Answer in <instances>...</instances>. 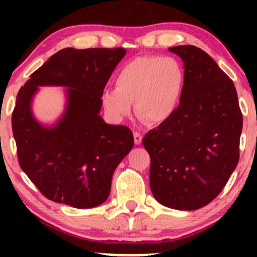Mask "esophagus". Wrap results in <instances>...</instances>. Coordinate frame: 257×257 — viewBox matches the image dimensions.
Instances as JSON below:
<instances>
[{
	"mask_svg": "<svg viewBox=\"0 0 257 257\" xmlns=\"http://www.w3.org/2000/svg\"><path fill=\"white\" fill-rule=\"evenodd\" d=\"M134 141L137 145H139V144H141V141H143V134L139 132H134Z\"/></svg>",
	"mask_w": 257,
	"mask_h": 257,
	"instance_id": "esophagus-1",
	"label": "esophagus"
}]
</instances>
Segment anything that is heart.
I'll return each mask as SVG.
<instances>
[{
    "label": "heart",
    "instance_id": "1",
    "mask_svg": "<svg viewBox=\"0 0 257 257\" xmlns=\"http://www.w3.org/2000/svg\"><path fill=\"white\" fill-rule=\"evenodd\" d=\"M116 88L105 89L101 101L108 116L122 120L132 113L133 102L152 124L166 122L181 100L185 73L176 59L143 55L123 65L114 78Z\"/></svg>",
    "mask_w": 257,
    "mask_h": 257
}]
</instances>
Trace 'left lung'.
<instances>
[{"label": "left lung", "mask_w": 257, "mask_h": 257, "mask_svg": "<svg viewBox=\"0 0 257 257\" xmlns=\"http://www.w3.org/2000/svg\"><path fill=\"white\" fill-rule=\"evenodd\" d=\"M184 61L185 87L174 114L143 144L150 186L161 204L196 210L223 190L239 161L243 114L232 79L194 46L169 48Z\"/></svg>", "instance_id": "1"}]
</instances>
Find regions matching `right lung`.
Instances as JSON below:
<instances>
[{
	"mask_svg": "<svg viewBox=\"0 0 257 257\" xmlns=\"http://www.w3.org/2000/svg\"><path fill=\"white\" fill-rule=\"evenodd\" d=\"M124 55V48H64L20 88L12 113L18 162L46 198L78 209L107 199L114 169L134 145L128 126L99 116L105 85ZM38 85L68 87L67 112L53 128L32 117Z\"/></svg>",
	"mask_w": 257,
	"mask_h": 257,
	"instance_id": "add662e5",
	"label": "right lung"
}]
</instances>
